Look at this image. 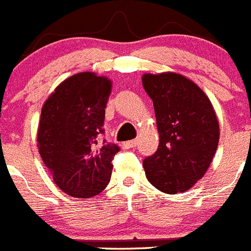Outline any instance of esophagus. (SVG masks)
I'll use <instances>...</instances> for the list:
<instances>
[{"label":"esophagus","mask_w":251,"mask_h":251,"mask_svg":"<svg viewBox=\"0 0 251 251\" xmlns=\"http://www.w3.org/2000/svg\"><path fill=\"white\" fill-rule=\"evenodd\" d=\"M136 147V140H130V141H125L123 144L124 149H131V148Z\"/></svg>","instance_id":"esophagus-1"}]
</instances>
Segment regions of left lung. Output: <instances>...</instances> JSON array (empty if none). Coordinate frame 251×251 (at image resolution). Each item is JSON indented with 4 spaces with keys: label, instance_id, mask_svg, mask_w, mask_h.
Masks as SVG:
<instances>
[{
    "label": "left lung",
    "instance_id": "obj_1",
    "mask_svg": "<svg viewBox=\"0 0 251 251\" xmlns=\"http://www.w3.org/2000/svg\"><path fill=\"white\" fill-rule=\"evenodd\" d=\"M151 99L159 147L143 162L148 180L159 191L186 192L210 168L220 140V125L210 99L189 78L174 72L141 77Z\"/></svg>",
    "mask_w": 251,
    "mask_h": 251
}]
</instances>
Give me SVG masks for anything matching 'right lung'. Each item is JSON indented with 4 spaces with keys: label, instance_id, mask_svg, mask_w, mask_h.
<instances>
[{
    "label": "right lung",
    "instance_id": "obj_1",
    "mask_svg": "<svg viewBox=\"0 0 251 251\" xmlns=\"http://www.w3.org/2000/svg\"><path fill=\"white\" fill-rule=\"evenodd\" d=\"M112 82L93 72L64 79L43 104L38 149L54 183L64 193L91 198L110 182L115 144L101 139Z\"/></svg>",
    "mask_w": 251,
    "mask_h": 251
}]
</instances>
